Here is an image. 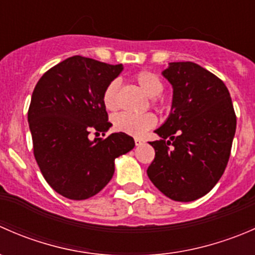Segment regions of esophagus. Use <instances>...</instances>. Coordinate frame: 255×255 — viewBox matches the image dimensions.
I'll return each instance as SVG.
<instances>
[{"mask_svg": "<svg viewBox=\"0 0 255 255\" xmlns=\"http://www.w3.org/2000/svg\"><path fill=\"white\" fill-rule=\"evenodd\" d=\"M134 143H135V145H142V144L144 143V140L140 139V138H134Z\"/></svg>", "mask_w": 255, "mask_h": 255, "instance_id": "obj_1", "label": "esophagus"}]
</instances>
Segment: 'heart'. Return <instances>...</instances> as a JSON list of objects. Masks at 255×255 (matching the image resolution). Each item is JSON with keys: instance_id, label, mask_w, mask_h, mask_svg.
I'll list each match as a JSON object with an SVG mask.
<instances>
[{"instance_id": "1", "label": "heart", "mask_w": 255, "mask_h": 255, "mask_svg": "<svg viewBox=\"0 0 255 255\" xmlns=\"http://www.w3.org/2000/svg\"><path fill=\"white\" fill-rule=\"evenodd\" d=\"M133 79L135 80L140 89L148 95L149 97H155V104H163L161 92L164 91V82L158 74L150 70H140L134 74ZM158 97L156 98V96ZM118 97V81L112 80L105 87L102 92V102L104 106L110 111L117 109ZM156 125V117L153 113H142V115H133V113L121 112L113 117V128L117 132L126 133V134L140 137L148 129L153 128Z\"/></svg>"}]
</instances>
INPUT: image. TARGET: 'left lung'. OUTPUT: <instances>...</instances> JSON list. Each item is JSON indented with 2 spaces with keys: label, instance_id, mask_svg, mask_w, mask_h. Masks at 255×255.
<instances>
[{
  "label": "left lung",
  "instance_id": "1",
  "mask_svg": "<svg viewBox=\"0 0 255 255\" xmlns=\"http://www.w3.org/2000/svg\"><path fill=\"white\" fill-rule=\"evenodd\" d=\"M173 85L168 120L150 142L155 156L146 174L165 196L189 202L205 196L222 176L237 126L231 95L221 79L191 61L163 71Z\"/></svg>",
  "mask_w": 255,
  "mask_h": 255
}]
</instances>
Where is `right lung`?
I'll return each mask as SVG.
<instances>
[{
  "label": "right lung",
  "mask_w": 255,
  "mask_h": 255,
  "mask_svg": "<svg viewBox=\"0 0 255 255\" xmlns=\"http://www.w3.org/2000/svg\"><path fill=\"white\" fill-rule=\"evenodd\" d=\"M122 70V64L75 55L49 69L35 85L28 110L33 153L48 184L66 199L99 194L112 179L115 159L134 148V139L122 132L89 138L105 135L112 126L102 92Z\"/></svg>",
  "instance_id": "1"
}]
</instances>
